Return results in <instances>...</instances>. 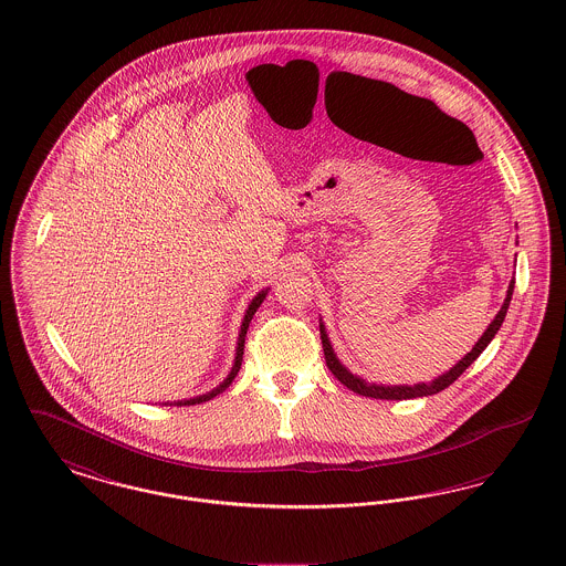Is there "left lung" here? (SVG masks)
<instances>
[{
    "label": "left lung",
    "mask_w": 566,
    "mask_h": 566,
    "mask_svg": "<svg viewBox=\"0 0 566 566\" xmlns=\"http://www.w3.org/2000/svg\"><path fill=\"white\" fill-rule=\"evenodd\" d=\"M513 282L510 284V291L505 296V303L501 307V312L496 314V318L490 323V326L485 328L482 339L475 344V348L469 352L460 363H458L454 369H450L446 376L437 377L432 384H418V386H377V384H367L363 381L360 377L352 376L350 371L337 360V356L333 354V348L328 344V337L324 333V326L321 324V339H323L324 360H326V367L331 369V374L337 377L346 388H350L352 392L356 395H363V397H371V399H390V401H403V399H416V397H429V395H437L441 390H446L450 384H454L458 377L462 376L469 365L485 350V346L492 342V337L496 335V331L501 328V324L505 321V314L510 310V303H512L513 295Z\"/></svg>",
    "instance_id": "left-lung-1"
}]
</instances>
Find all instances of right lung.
<instances>
[{"label":"right lung","instance_id":"add662e5","mask_svg":"<svg viewBox=\"0 0 566 566\" xmlns=\"http://www.w3.org/2000/svg\"><path fill=\"white\" fill-rule=\"evenodd\" d=\"M265 291L263 293H259V295L254 296L252 298V303H250V307H248V312H245V316H243V323H242V333H240V342H238V356H235V365H233V369H231V374H229V377L218 386V388H214L212 392H208V395H201V397H195V399H189V401H178V403L174 405H197V403H206V401H210V399H214L216 395H220L222 390H227L229 386H231V381L235 379V376H238V371H240V367H242V360H243V344H245V331H248V324H250V321H252V316L256 314V310L261 307V303H263V298H265Z\"/></svg>","mask_w":566,"mask_h":566}]
</instances>
